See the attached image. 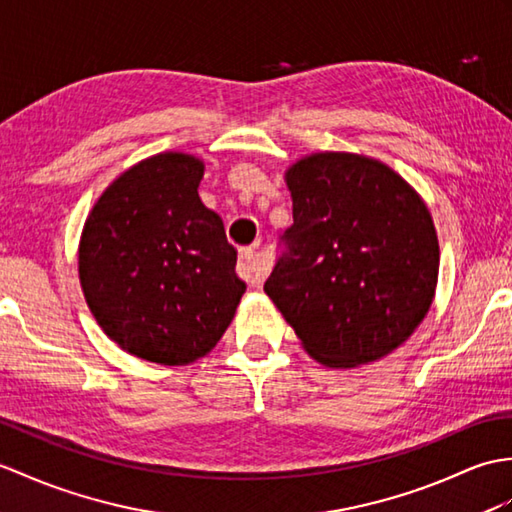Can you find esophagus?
Returning a JSON list of instances; mask_svg holds the SVG:
<instances>
[{
  "label": "esophagus",
  "mask_w": 512,
  "mask_h": 512,
  "mask_svg": "<svg viewBox=\"0 0 512 512\" xmlns=\"http://www.w3.org/2000/svg\"><path fill=\"white\" fill-rule=\"evenodd\" d=\"M237 272L244 281L251 285H257L266 279L268 275V266L259 259L255 248H242L240 251V261H237Z\"/></svg>",
  "instance_id": "34e87169"
}]
</instances>
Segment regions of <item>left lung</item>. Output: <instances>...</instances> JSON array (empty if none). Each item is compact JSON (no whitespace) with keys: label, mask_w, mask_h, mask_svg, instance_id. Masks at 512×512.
<instances>
[{"label":"left lung","mask_w":512,"mask_h":512,"mask_svg":"<svg viewBox=\"0 0 512 512\" xmlns=\"http://www.w3.org/2000/svg\"><path fill=\"white\" fill-rule=\"evenodd\" d=\"M285 185L294 224L264 292L316 362L386 358L434 301L441 251L430 209L401 174L353 152L307 154Z\"/></svg>","instance_id":"left-lung-1"}]
</instances>
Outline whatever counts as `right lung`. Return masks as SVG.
Masks as SVG:
<instances>
[{
	"mask_svg": "<svg viewBox=\"0 0 512 512\" xmlns=\"http://www.w3.org/2000/svg\"><path fill=\"white\" fill-rule=\"evenodd\" d=\"M202 174L187 152L139 161L104 189L80 235L93 318L120 349L163 366L216 347L246 292L224 224L198 196Z\"/></svg>",
	"mask_w": 512,
	"mask_h": 512,
	"instance_id": "1",
	"label": "right lung"
}]
</instances>
